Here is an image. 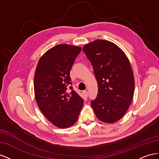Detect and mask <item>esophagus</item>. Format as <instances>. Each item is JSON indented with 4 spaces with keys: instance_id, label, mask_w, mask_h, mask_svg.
Masks as SVG:
<instances>
[{
    "instance_id": "obj_1",
    "label": "esophagus",
    "mask_w": 159,
    "mask_h": 159,
    "mask_svg": "<svg viewBox=\"0 0 159 159\" xmlns=\"http://www.w3.org/2000/svg\"><path fill=\"white\" fill-rule=\"evenodd\" d=\"M83 93L84 97L85 98H87V96H88V92L87 91V90H83Z\"/></svg>"
}]
</instances>
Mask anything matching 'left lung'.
I'll use <instances>...</instances> for the list:
<instances>
[{"label":"left lung","mask_w":159,"mask_h":159,"mask_svg":"<svg viewBox=\"0 0 159 159\" xmlns=\"http://www.w3.org/2000/svg\"><path fill=\"white\" fill-rule=\"evenodd\" d=\"M83 50L92 63L98 87L91 107L98 120L114 123L125 115L133 101L134 79L130 61L120 47L108 40H95Z\"/></svg>","instance_id":"obj_1"}]
</instances>
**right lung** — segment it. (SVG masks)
<instances>
[{
	"mask_svg": "<svg viewBox=\"0 0 159 159\" xmlns=\"http://www.w3.org/2000/svg\"><path fill=\"white\" fill-rule=\"evenodd\" d=\"M80 47L56 45L45 52L38 62L34 77V96L44 116L60 129L76 123L83 107V99L72 87L70 71Z\"/></svg>",
	"mask_w": 159,
	"mask_h": 159,
	"instance_id": "right-lung-1",
	"label": "right lung"
}]
</instances>
